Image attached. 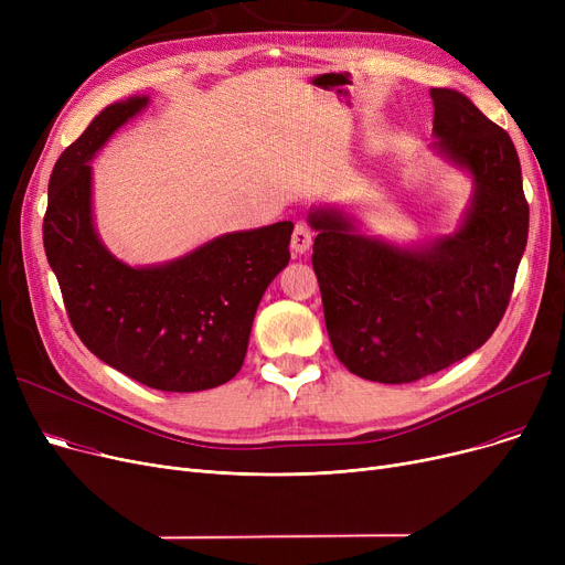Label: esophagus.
Returning a JSON list of instances; mask_svg holds the SVG:
<instances>
[{"instance_id":"esophagus-1","label":"esophagus","mask_w":565,"mask_h":565,"mask_svg":"<svg viewBox=\"0 0 565 565\" xmlns=\"http://www.w3.org/2000/svg\"><path fill=\"white\" fill-rule=\"evenodd\" d=\"M313 241V233L309 228L307 222H298L292 228V237H290V247L295 254H305L311 247Z\"/></svg>"}]
</instances>
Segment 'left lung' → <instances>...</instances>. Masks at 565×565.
I'll return each instance as SVG.
<instances>
[{"instance_id": "left-lung-1", "label": "left lung", "mask_w": 565, "mask_h": 565, "mask_svg": "<svg viewBox=\"0 0 565 565\" xmlns=\"http://www.w3.org/2000/svg\"><path fill=\"white\" fill-rule=\"evenodd\" d=\"M430 98L437 148L477 181L454 237L401 249L352 233L334 211L309 215L334 354L382 384L422 380L479 350L507 313L526 247L529 203L509 132L451 88H430Z\"/></svg>"}]
</instances>
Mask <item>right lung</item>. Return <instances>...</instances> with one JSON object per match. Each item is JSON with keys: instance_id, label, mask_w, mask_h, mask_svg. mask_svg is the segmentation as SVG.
<instances>
[{"instance_id": "obj_1", "label": "right lung", "mask_w": 565, "mask_h": 565, "mask_svg": "<svg viewBox=\"0 0 565 565\" xmlns=\"http://www.w3.org/2000/svg\"><path fill=\"white\" fill-rule=\"evenodd\" d=\"M143 105H109L56 160L43 245L73 330L96 358L151 390H213L245 362L256 307L288 265L292 224L228 233L158 267L116 260L92 224L88 160Z\"/></svg>"}]
</instances>
